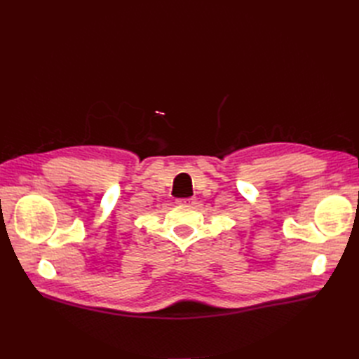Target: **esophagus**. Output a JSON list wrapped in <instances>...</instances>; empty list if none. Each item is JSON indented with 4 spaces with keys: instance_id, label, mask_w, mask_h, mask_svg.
Here are the masks:
<instances>
[{
    "instance_id": "1",
    "label": "esophagus",
    "mask_w": 359,
    "mask_h": 359,
    "mask_svg": "<svg viewBox=\"0 0 359 359\" xmlns=\"http://www.w3.org/2000/svg\"><path fill=\"white\" fill-rule=\"evenodd\" d=\"M194 199L191 198H182V199H177V203L178 205H193Z\"/></svg>"
}]
</instances>
